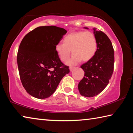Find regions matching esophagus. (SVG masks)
<instances>
[{
  "instance_id": "esophagus-1",
  "label": "esophagus",
  "mask_w": 133,
  "mask_h": 133,
  "mask_svg": "<svg viewBox=\"0 0 133 133\" xmlns=\"http://www.w3.org/2000/svg\"><path fill=\"white\" fill-rule=\"evenodd\" d=\"M75 69H76V67H70V71H72L73 70H75Z\"/></svg>"
}]
</instances>
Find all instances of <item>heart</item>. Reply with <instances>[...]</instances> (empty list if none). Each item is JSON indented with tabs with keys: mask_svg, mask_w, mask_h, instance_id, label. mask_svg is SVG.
Returning <instances> with one entry per match:
<instances>
[{
	"mask_svg": "<svg viewBox=\"0 0 133 133\" xmlns=\"http://www.w3.org/2000/svg\"><path fill=\"white\" fill-rule=\"evenodd\" d=\"M64 43L55 46L58 57L63 62L69 60L71 50L73 54L68 64L75 65L81 60L87 62L94 57L97 49L96 36L91 31H78L70 33L63 39Z\"/></svg>",
	"mask_w": 133,
	"mask_h": 133,
	"instance_id": "b5f03b06",
	"label": "heart"
}]
</instances>
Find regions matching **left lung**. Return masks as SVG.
<instances>
[{"label":"left lung","mask_w":133,"mask_h":133,"mask_svg":"<svg viewBox=\"0 0 133 133\" xmlns=\"http://www.w3.org/2000/svg\"><path fill=\"white\" fill-rule=\"evenodd\" d=\"M93 30L97 49L94 57L81 66L85 73L78 84L80 94L86 97L98 95L105 88L114 70V49L111 41L103 31L96 29Z\"/></svg>","instance_id":"8db88e82"}]
</instances>
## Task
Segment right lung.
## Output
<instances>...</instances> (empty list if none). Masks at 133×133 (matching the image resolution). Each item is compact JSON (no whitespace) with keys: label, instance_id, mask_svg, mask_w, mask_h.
I'll use <instances>...</instances> for the list:
<instances>
[{"label":"right lung","instance_id":"obj_1","mask_svg":"<svg viewBox=\"0 0 133 133\" xmlns=\"http://www.w3.org/2000/svg\"><path fill=\"white\" fill-rule=\"evenodd\" d=\"M66 33L63 28L55 26L38 27L22 40L17 66L22 85L31 96L49 97L69 73V67L62 63L55 50V46Z\"/></svg>","mask_w":133,"mask_h":133}]
</instances>
